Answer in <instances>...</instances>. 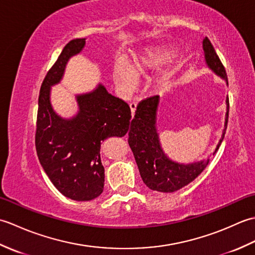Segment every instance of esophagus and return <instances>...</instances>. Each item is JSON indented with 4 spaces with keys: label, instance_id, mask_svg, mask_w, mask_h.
I'll use <instances>...</instances> for the list:
<instances>
[{
    "label": "esophagus",
    "instance_id": "1",
    "mask_svg": "<svg viewBox=\"0 0 255 255\" xmlns=\"http://www.w3.org/2000/svg\"><path fill=\"white\" fill-rule=\"evenodd\" d=\"M129 106H130L131 115L133 116V115H134V112H136V108H137V103H136V102H131L130 104H129Z\"/></svg>",
    "mask_w": 255,
    "mask_h": 255
}]
</instances>
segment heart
Returning <instances> with one entry per match:
<instances>
[{"label":"heart","mask_w":255,"mask_h":255,"mask_svg":"<svg viewBox=\"0 0 255 255\" xmlns=\"http://www.w3.org/2000/svg\"><path fill=\"white\" fill-rule=\"evenodd\" d=\"M172 51L173 47L171 45H156L148 48L140 55L134 57L131 66H129L125 61L115 62L112 69L114 83L123 94H132L137 89L138 79L163 64L170 58ZM173 73H174V69L169 68L156 75L153 80L154 89L161 90L165 88Z\"/></svg>","instance_id":"b5f03b06"}]
</instances>
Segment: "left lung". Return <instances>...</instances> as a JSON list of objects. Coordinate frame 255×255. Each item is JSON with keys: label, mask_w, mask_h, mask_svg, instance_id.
<instances>
[{"label": "left lung", "mask_w": 255, "mask_h": 255, "mask_svg": "<svg viewBox=\"0 0 255 255\" xmlns=\"http://www.w3.org/2000/svg\"><path fill=\"white\" fill-rule=\"evenodd\" d=\"M203 50L207 67L226 81L228 85L226 70L207 37L203 39ZM160 105V97L152 96L143 100L137 106L128 132V143L130 145L134 160L137 162L143 183L150 189L162 193H173L193 182L209 163V158L193 163L183 164L171 160L161 147L156 119ZM226 117L221 138L213 154L217 152L223 142L227 124H228L229 99H226Z\"/></svg>", "instance_id": "1"}]
</instances>
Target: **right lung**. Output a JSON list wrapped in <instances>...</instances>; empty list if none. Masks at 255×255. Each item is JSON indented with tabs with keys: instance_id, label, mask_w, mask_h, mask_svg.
I'll return each mask as SVG.
<instances>
[{
	"instance_id": "1",
	"label": "right lung",
	"mask_w": 255,
	"mask_h": 255,
	"mask_svg": "<svg viewBox=\"0 0 255 255\" xmlns=\"http://www.w3.org/2000/svg\"><path fill=\"white\" fill-rule=\"evenodd\" d=\"M85 38L66 45L48 71L38 99L36 151L42 169L64 196L79 202L99 197L104 189L101 142L123 137L130 125L131 112L126 102L99 84L89 93L75 95L79 111L63 118L53 111L51 86L60 83L70 58L83 50Z\"/></svg>"
}]
</instances>
